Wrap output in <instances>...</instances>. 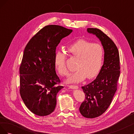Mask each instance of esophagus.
<instances>
[{
    "label": "esophagus",
    "mask_w": 134,
    "mask_h": 134,
    "mask_svg": "<svg viewBox=\"0 0 134 134\" xmlns=\"http://www.w3.org/2000/svg\"><path fill=\"white\" fill-rule=\"evenodd\" d=\"M69 87L70 89H72V90H78L79 88L78 86H69Z\"/></svg>",
    "instance_id": "esophagus-1"
}]
</instances>
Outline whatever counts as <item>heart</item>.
I'll return each mask as SVG.
<instances>
[{
  "instance_id": "obj_1",
  "label": "heart",
  "mask_w": 134,
  "mask_h": 134,
  "mask_svg": "<svg viewBox=\"0 0 134 134\" xmlns=\"http://www.w3.org/2000/svg\"><path fill=\"white\" fill-rule=\"evenodd\" d=\"M72 56L78 58L76 70L66 80L67 83H79L87 78L93 79L99 73L103 63L104 51L101 44L80 39L72 43L67 48ZM66 56L59 51L55 55V65L61 75L69 74L65 64Z\"/></svg>"
}]
</instances>
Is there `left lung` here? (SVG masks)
I'll return each mask as SVG.
<instances>
[{
  "instance_id": "1",
  "label": "left lung",
  "mask_w": 134,
  "mask_h": 134,
  "mask_svg": "<svg viewBox=\"0 0 134 134\" xmlns=\"http://www.w3.org/2000/svg\"><path fill=\"white\" fill-rule=\"evenodd\" d=\"M87 32L99 38L104 52L103 65L96 79L82 87L86 99L79 111L84 117L93 119L102 115L111 103L120 74V56L115 43L102 31L88 28Z\"/></svg>"
}]
</instances>
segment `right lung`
Returning a JSON list of instances; mask_svg holds the SVG:
<instances>
[{
    "label": "right lung",
    "mask_w": 134,
    "mask_h": 134,
    "mask_svg": "<svg viewBox=\"0 0 134 134\" xmlns=\"http://www.w3.org/2000/svg\"><path fill=\"white\" fill-rule=\"evenodd\" d=\"M72 30L48 25L40 30L28 42L19 68L20 94L26 107L34 114H51L56 104L57 93L63 86L56 73V47Z\"/></svg>",
    "instance_id": "right-lung-1"
}]
</instances>
